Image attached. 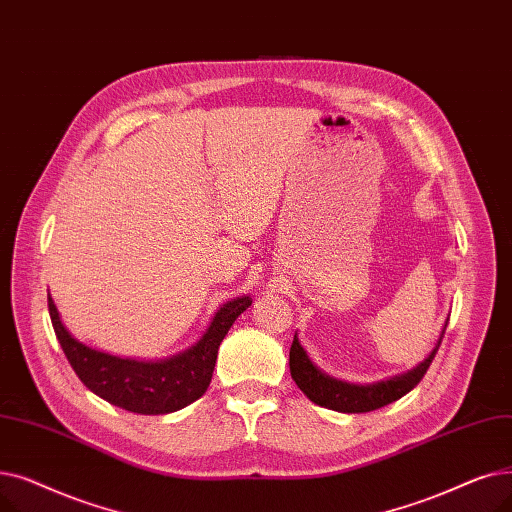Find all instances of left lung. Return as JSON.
Masks as SVG:
<instances>
[{
  "mask_svg": "<svg viewBox=\"0 0 512 512\" xmlns=\"http://www.w3.org/2000/svg\"><path fill=\"white\" fill-rule=\"evenodd\" d=\"M446 327H448V319L440 337H437L435 348L427 354L423 362H419L417 367H412L410 371L402 375H394L385 381L360 385V383H348L327 375L310 360L304 346L300 344L298 333L294 335V344H291V350H289V371L296 385L302 389L304 396L310 402L329 410L348 412V415H352V412H371L400 400L423 379L431 360L435 358L437 348L442 344Z\"/></svg>",
  "mask_w": 512,
  "mask_h": 512,
  "instance_id": "1",
  "label": "left lung"
}]
</instances>
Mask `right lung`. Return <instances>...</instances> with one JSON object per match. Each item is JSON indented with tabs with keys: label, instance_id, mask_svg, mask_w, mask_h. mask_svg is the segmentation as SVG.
Masks as SVG:
<instances>
[{
	"label": "right lung",
	"instance_id": "right-lung-1",
	"mask_svg": "<svg viewBox=\"0 0 512 512\" xmlns=\"http://www.w3.org/2000/svg\"><path fill=\"white\" fill-rule=\"evenodd\" d=\"M52 325L58 342L79 379L95 396L137 415H168L204 396L210 385L218 346L237 316L252 306L250 296L225 302L212 316L196 344L160 360L120 358L95 350L72 335L47 291Z\"/></svg>",
	"mask_w": 512,
	"mask_h": 512
}]
</instances>
